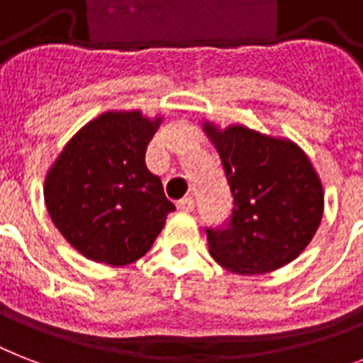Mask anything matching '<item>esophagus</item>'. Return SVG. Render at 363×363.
<instances>
[{"label":"esophagus","mask_w":363,"mask_h":363,"mask_svg":"<svg viewBox=\"0 0 363 363\" xmlns=\"http://www.w3.org/2000/svg\"><path fill=\"white\" fill-rule=\"evenodd\" d=\"M177 207L181 211H184V213H190V211H194V207H196V201H194L192 196H186V198H182L177 201Z\"/></svg>","instance_id":"obj_1"}]
</instances>
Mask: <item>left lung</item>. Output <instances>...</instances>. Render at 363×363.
Returning <instances> with one entry per match:
<instances>
[{
  "label": "left lung",
  "instance_id": "8db88e82",
  "mask_svg": "<svg viewBox=\"0 0 363 363\" xmlns=\"http://www.w3.org/2000/svg\"><path fill=\"white\" fill-rule=\"evenodd\" d=\"M222 160L232 216L207 228L211 256L239 275H262L290 264L315 238L324 213V190L307 154L290 139L245 125L226 130L205 122Z\"/></svg>",
  "mask_w": 363,
  "mask_h": 363
}]
</instances>
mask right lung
Returning <instances> with one entry per match:
<instances>
[{
	"mask_svg": "<svg viewBox=\"0 0 363 363\" xmlns=\"http://www.w3.org/2000/svg\"><path fill=\"white\" fill-rule=\"evenodd\" d=\"M162 116L107 111L71 137L45 179L54 226L82 256L128 265L150 250L175 205L145 164Z\"/></svg>",
	"mask_w": 363,
	"mask_h": 363,
	"instance_id": "add662e5",
	"label": "right lung"
}]
</instances>
